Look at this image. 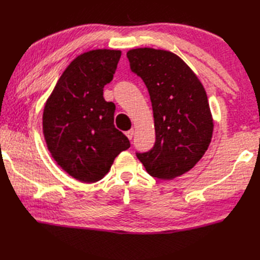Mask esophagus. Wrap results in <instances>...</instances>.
I'll use <instances>...</instances> for the list:
<instances>
[{
	"label": "esophagus",
	"instance_id": "esophagus-1",
	"mask_svg": "<svg viewBox=\"0 0 260 260\" xmlns=\"http://www.w3.org/2000/svg\"><path fill=\"white\" fill-rule=\"evenodd\" d=\"M134 135H135V130L134 129H131V130L125 132V136L128 137L129 140H132V138H134Z\"/></svg>",
	"mask_w": 260,
	"mask_h": 260
}]
</instances>
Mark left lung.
<instances>
[{"mask_svg": "<svg viewBox=\"0 0 260 260\" xmlns=\"http://www.w3.org/2000/svg\"><path fill=\"white\" fill-rule=\"evenodd\" d=\"M131 71L142 79L151 100L155 142L137 158L148 174L170 180L186 174L203 158L211 141L213 122L199 79L169 51H128Z\"/></svg>", "mask_w": 260, "mask_h": 260, "instance_id": "left-lung-1", "label": "left lung"}]
</instances>
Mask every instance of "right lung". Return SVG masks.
<instances>
[{
    "mask_svg": "<svg viewBox=\"0 0 260 260\" xmlns=\"http://www.w3.org/2000/svg\"><path fill=\"white\" fill-rule=\"evenodd\" d=\"M121 51L93 50L76 57L45 103L43 134L52 157L77 180L99 181L130 141L114 126L113 102L103 88L117 70Z\"/></svg>",
    "mask_w": 260,
    "mask_h": 260,
    "instance_id": "right-lung-1",
    "label": "right lung"
}]
</instances>
